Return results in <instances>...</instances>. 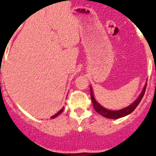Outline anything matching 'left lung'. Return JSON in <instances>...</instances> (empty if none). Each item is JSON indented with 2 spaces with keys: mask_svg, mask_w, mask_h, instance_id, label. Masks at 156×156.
Listing matches in <instances>:
<instances>
[{
  "mask_svg": "<svg viewBox=\"0 0 156 156\" xmlns=\"http://www.w3.org/2000/svg\"><path fill=\"white\" fill-rule=\"evenodd\" d=\"M146 87L147 84H145L144 89H143V91H142V93L140 94V95L139 96V98L135 100V102H133V103H131V104L130 105V106H128V107H125V108L123 109H121V110H119V111H110L108 109H106L105 107H102V106L96 101L94 97L93 90H92V89H91L90 87V97L91 100H92V102H93V107L94 108V110H95L98 114L102 115L103 117L107 118V119H119V118L124 117V116H126V115H129V114H131V112H133V111L138 107V105L140 104V101H141L143 97H144V94H145Z\"/></svg>",
  "mask_w": 156,
  "mask_h": 156,
  "instance_id": "obj_1",
  "label": "left lung"
}]
</instances>
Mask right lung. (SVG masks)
I'll return each mask as SVG.
<instances>
[{
    "instance_id": "add662e5",
    "label": "right lung",
    "mask_w": 156,
    "mask_h": 156,
    "mask_svg": "<svg viewBox=\"0 0 156 156\" xmlns=\"http://www.w3.org/2000/svg\"><path fill=\"white\" fill-rule=\"evenodd\" d=\"M63 110H64V107H63L62 108V110H60V111H58V113H56V114H55V115H53V116H52V117H51V119H54V118H56L57 116H58V115H60L61 113H62V112Z\"/></svg>"
}]
</instances>
